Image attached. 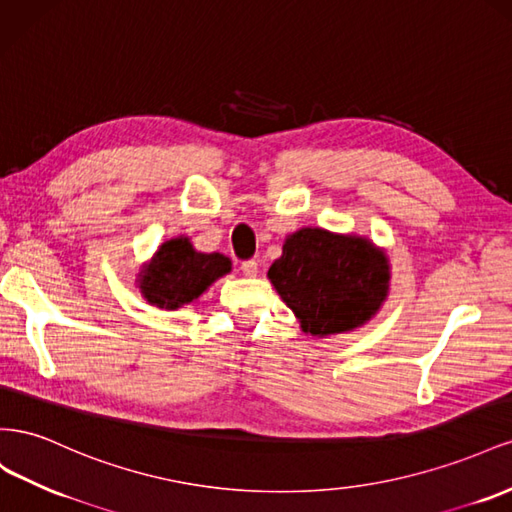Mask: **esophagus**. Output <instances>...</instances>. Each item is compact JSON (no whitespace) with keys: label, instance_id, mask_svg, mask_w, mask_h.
Returning <instances> with one entry per match:
<instances>
[{"label":"esophagus","instance_id":"1","mask_svg":"<svg viewBox=\"0 0 512 512\" xmlns=\"http://www.w3.org/2000/svg\"><path fill=\"white\" fill-rule=\"evenodd\" d=\"M257 270H259V264L255 259H246V261H242V272L246 274V276H255L257 274Z\"/></svg>","mask_w":512,"mask_h":512}]
</instances>
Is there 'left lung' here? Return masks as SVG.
I'll return each mask as SVG.
<instances>
[{"instance_id":"1","label":"left lung","mask_w":512,"mask_h":512,"mask_svg":"<svg viewBox=\"0 0 512 512\" xmlns=\"http://www.w3.org/2000/svg\"><path fill=\"white\" fill-rule=\"evenodd\" d=\"M274 289L313 337L354 330L388 294V259L364 238L300 229L268 270Z\"/></svg>"}]
</instances>
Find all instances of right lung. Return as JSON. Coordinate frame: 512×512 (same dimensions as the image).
<instances>
[{
  "mask_svg": "<svg viewBox=\"0 0 512 512\" xmlns=\"http://www.w3.org/2000/svg\"><path fill=\"white\" fill-rule=\"evenodd\" d=\"M231 270V261L218 253H197L188 238H173L158 248L141 276V294L160 309H178L193 302L218 276Z\"/></svg>",
  "mask_w": 512,
  "mask_h": 512,
  "instance_id": "obj_1",
  "label": "right lung"
}]
</instances>
